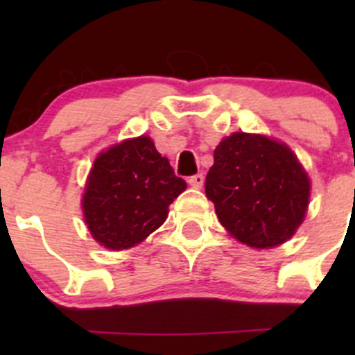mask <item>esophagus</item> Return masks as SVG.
Returning <instances> with one entry per match:
<instances>
[{"label": "esophagus", "instance_id": "esophagus-1", "mask_svg": "<svg viewBox=\"0 0 355 355\" xmlns=\"http://www.w3.org/2000/svg\"><path fill=\"white\" fill-rule=\"evenodd\" d=\"M189 184H191V187L200 189V187H202V185H204V175H202V173L192 175V177L189 178Z\"/></svg>", "mask_w": 355, "mask_h": 355}]
</instances>
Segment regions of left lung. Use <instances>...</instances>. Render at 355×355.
<instances>
[{"label":"left lung","instance_id":"left-lung-1","mask_svg":"<svg viewBox=\"0 0 355 355\" xmlns=\"http://www.w3.org/2000/svg\"><path fill=\"white\" fill-rule=\"evenodd\" d=\"M311 182L292 149L235 132L214 149L206 196L232 237L254 249L287 242L306 216Z\"/></svg>","mask_w":355,"mask_h":355}]
</instances>
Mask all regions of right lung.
<instances>
[{
	"label": "right lung",
	"mask_w": 355,
	"mask_h": 355,
	"mask_svg": "<svg viewBox=\"0 0 355 355\" xmlns=\"http://www.w3.org/2000/svg\"><path fill=\"white\" fill-rule=\"evenodd\" d=\"M185 189L148 135L127 139L96 157L82 198L84 220L106 249H130L164 223Z\"/></svg>",
	"instance_id": "1"
}]
</instances>
